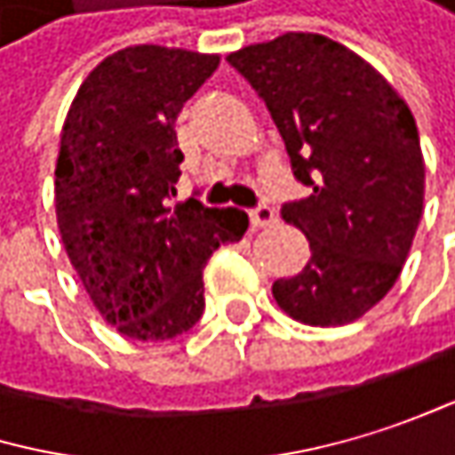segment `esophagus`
Here are the masks:
<instances>
[{"mask_svg": "<svg viewBox=\"0 0 455 455\" xmlns=\"http://www.w3.org/2000/svg\"><path fill=\"white\" fill-rule=\"evenodd\" d=\"M275 220H277V212H275V207H269V204H259V207L251 210V223H253V229H267V226H272Z\"/></svg>", "mask_w": 455, "mask_h": 455, "instance_id": "obj_1", "label": "esophagus"}]
</instances>
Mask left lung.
I'll return each instance as SVG.
<instances>
[{
	"label": "left lung",
	"instance_id": "1",
	"mask_svg": "<svg viewBox=\"0 0 455 455\" xmlns=\"http://www.w3.org/2000/svg\"><path fill=\"white\" fill-rule=\"evenodd\" d=\"M226 60L264 98L293 175L312 188L283 204L312 259L272 285L275 301L315 328L360 320L397 283L424 212V156L408 103L323 34L291 31Z\"/></svg>",
	"mask_w": 455,
	"mask_h": 455
}]
</instances>
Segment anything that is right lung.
I'll list each match as a JSON object with an SVG mask.
<instances>
[{
    "label": "right lung",
    "mask_w": 455,
    "mask_h": 455,
    "mask_svg": "<svg viewBox=\"0 0 455 455\" xmlns=\"http://www.w3.org/2000/svg\"><path fill=\"white\" fill-rule=\"evenodd\" d=\"M218 60L124 47L87 74L63 122L55 164L63 248L103 320L138 341L194 328L207 259L248 232L245 210L194 196L172 204L183 162L175 119Z\"/></svg>",
    "instance_id": "add662e5"
}]
</instances>
